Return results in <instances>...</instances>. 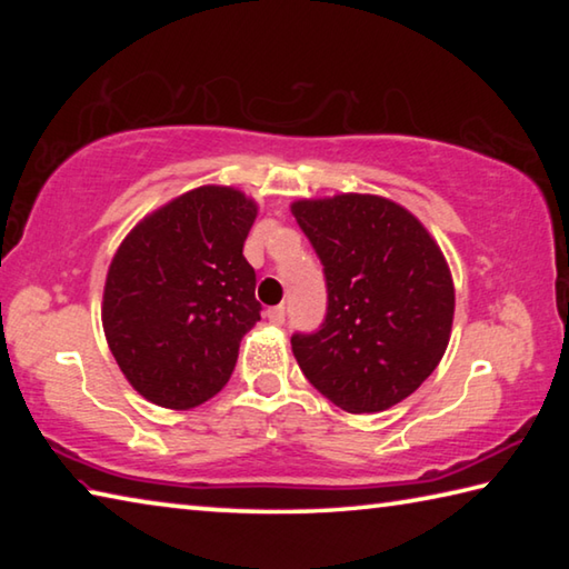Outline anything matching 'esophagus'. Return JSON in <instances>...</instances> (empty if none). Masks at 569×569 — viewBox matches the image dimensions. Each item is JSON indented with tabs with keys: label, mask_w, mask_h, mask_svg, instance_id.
<instances>
[{
	"label": "esophagus",
	"mask_w": 569,
	"mask_h": 569,
	"mask_svg": "<svg viewBox=\"0 0 569 569\" xmlns=\"http://www.w3.org/2000/svg\"><path fill=\"white\" fill-rule=\"evenodd\" d=\"M268 321L276 323V326H281V323L286 321V306H273V308H268Z\"/></svg>",
	"instance_id": "obj_1"
}]
</instances>
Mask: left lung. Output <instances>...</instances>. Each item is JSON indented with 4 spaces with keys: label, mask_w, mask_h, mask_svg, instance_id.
Segmentation results:
<instances>
[{
    "label": "left lung",
    "mask_w": 569,
    "mask_h": 569,
    "mask_svg": "<svg viewBox=\"0 0 569 569\" xmlns=\"http://www.w3.org/2000/svg\"><path fill=\"white\" fill-rule=\"evenodd\" d=\"M291 213L329 293L319 331L291 336L303 377L343 411L393 407L427 381L449 343L455 283L437 240L379 196L298 200Z\"/></svg>",
    "instance_id": "1"
}]
</instances>
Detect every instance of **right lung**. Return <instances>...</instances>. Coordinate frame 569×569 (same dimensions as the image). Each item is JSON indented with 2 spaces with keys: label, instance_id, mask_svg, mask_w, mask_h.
<instances>
[{
  "label": "right lung",
  "instance_id": "1",
  "mask_svg": "<svg viewBox=\"0 0 569 569\" xmlns=\"http://www.w3.org/2000/svg\"><path fill=\"white\" fill-rule=\"evenodd\" d=\"M258 206L236 188L186 192L130 230L102 296V329L148 401L192 409L226 387L240 339L261 321L243 243Z\"/></svg>",
  "mask_w": 569,
  "mask_h": 569
}]
</instances>
